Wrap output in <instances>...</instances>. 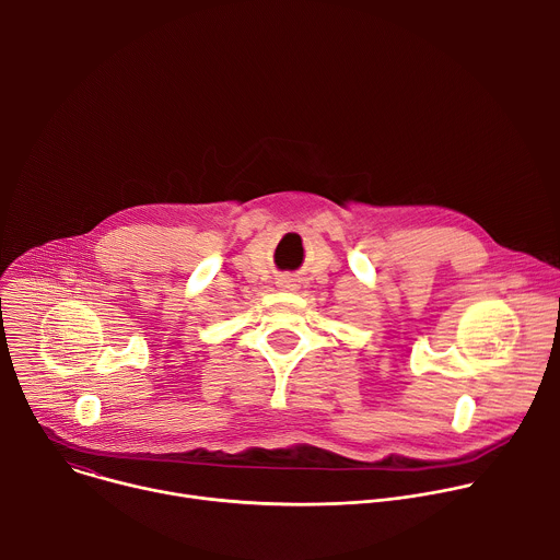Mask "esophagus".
I'll use <instances>...</instances> for the list:
<instances>
[{"mask_svg": "<svg viewBox=\"0 0 560 560\" xmlns=\"http://www.w3.org/2000/svg\"><path fill=\"white\" fill-rule=\"evenodd\" d=\"M277 285H279L281 290H294V288H296V281H294L292 277H279V279H277Z\"/></svg>", "mask_w": 560, "mask_h": 560, "instance_id": "esophagus-1", "label": "esophagus"}]
</instances>
